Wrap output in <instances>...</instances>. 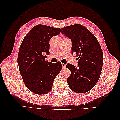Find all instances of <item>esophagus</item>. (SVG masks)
<instances>
[{
    "mask_svg": "<svg viewBox=\"0 0 120 120\" xmlns=\"http://www.w3.org/2000/svg\"><path fill=\"white\" fill-rule=\"evenodd\" d=\"M61 65H62V68H64L65 67V66H66V64H64V63H62Z\"/></svg>",
    "mask_w": 120,
    "mask_h": 120,
    "instance_id": "34e87169",
    "label": "esophagus"
}]
</instances>
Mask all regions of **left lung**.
Segmentation results:
<instances>
[{
    "label": "left lung",
    "mask_w": 120,
    "mask_h": 120,
    "mask_svg": "<svg viewBox=\"0 0 120 120\" xmlns=\"http://www.w3.org/2000/svg\"><path fill=\"white\" fill-rule=\"evenodd\" d=\"M61 32L72 41V53L78 57V67L68 63L71 71L68 78L70 88L76 93H86L93 88L100 77L103 63V53L95 37L80 24L61 28Z\"/></svg>",
    "instance_id": "8db88e82"
}]
</instances>
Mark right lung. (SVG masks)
<instances>
[{
	"label": "right lung",
	"mask_w": 120,
	"mask_h": 120,
	"mask_svg": "<svg viewBox=\"0 0 120 120\" xmlns=\"http://www.w3.org/2000/svg\"><path fill=\"white\" fill-rule=\"evenodd\" d=\"M61 29L38 25L28 33L19 47L17 63L22 80L32 92L41 95L49 92L55 77L61 71L60 62L45 61L49 53V41Z\"/></svg>",
	"instance_id": "obj_1"
}]
</instances>
